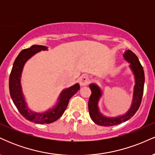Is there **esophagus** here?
Returning <instances> with one entry per match:
<instances>
[{
	"label": "esophagus",
	"mask_w": 155,
	"mask_h": 155,
	"mask_svg": "<svg viewBox=\"0 0 155 155\" xmlns=\"http://www.w3.org/2000/svg\"><path fill=\"white\" fill-rule=\"evenodd\" d=\"M89 83H90V78H89L87 76L84 75L82 76H81V78L79 79L80 86H86V85H87Z\"/></svg>",
	"instance_id": "esophagus-1"
}]
</instances>
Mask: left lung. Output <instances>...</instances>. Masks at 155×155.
Wrapping results in <instances>:
<instances>
[{
    "instance_id": "1",
    "label": "left lung",
    "mask_w": 155,
    "mask_h": 155,
    "mask_svg": "<svg viewBox=\"0 0 155 155\" xmlns=\"http://www.w3.org/2000/svg\"><path fill=\"white\" fill-rule=\"evenodd\" d=\"M124 60L129 64V68L134 76L135 84L133 87V99L128 111L122 115L117 117H107L103 114L99 108L98 103L103 95L101 88L95 83H91L89 87L92 91L88 102L89 113L91 120L101 126H114L126 122L136 114L141 103L144 86V72L139 60L132 51L126 50L123 54ZM104 81L106 79H104Z\"/></svg>"
}]
</instances>
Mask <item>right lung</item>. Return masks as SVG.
<instances>
[{
    "instance_id": "add662e5",
    "label": "right lung",
    "mask_w": 155,
    "mask_h": 155,
    "mask_svg": "<svg viewBox=\"0 0 155 155\" xmlns=\"http://www.w3.org/2000/svg\"><path fill=\"white\" fill-rule=\"evenodd\" d=\"M48 50V47L42 45H33L28 49L21 51L15 60L9 77L10 95L19 113L26 120L38 124H49L60 118L66 109L69 100L79 90L78 83L64 89L60 92L54 106L47 111H33L28 106L22 92L21 77L25 65L33 56L41 51Z\"/></svg>"
}]
</instances>
